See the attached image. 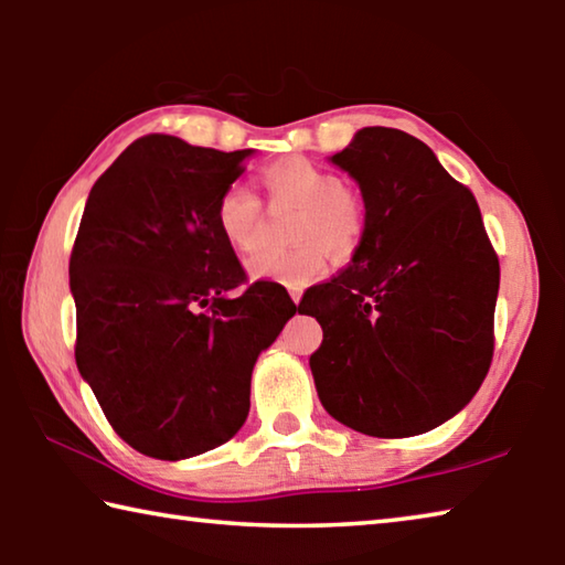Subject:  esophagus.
Returning a JSON list of instances; mask_svg holds the SVG:
<instances>
[{
  "instance_id": "esophagus-1",
  "label": "esophagus",
  "mask_w": 565,
  "mask_h": 565,
  "mask_svg": "<svg viewBox=\"0 0 565 565\" xmlns=\"http://www.w3.org/2000/svg\"><path fill=\"white\" fill-rule=\"evenodd\" d=\"M289 294H291L294 303H299V301H301V289H296V286H294V289H289Z\"/></svg>"
}]
</instances>
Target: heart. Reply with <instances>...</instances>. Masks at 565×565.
Returning <instances> with one entry per match:
<instances>
[{"mask_svg":"<svg viewBox=\"0 0 565 565\" xmlns=\"http://www.w3.org/2000/svg\"><path fill=\"white\" fill-rule=\"evenodd\" d=\"M266 194L274 204L299 209L289 252H262L248 262L252 279L284 286H306L323 276L333 256H351L366 228V206L341 174L303 157H286L262 171ZM214 222L224 242L238 254L262 244V199L244 184H232L216 202Z\"/></svg>","mask_w":565,"mask_h":565,"instance_id":"1","label":"heart"}]
</instances>
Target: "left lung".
Segmentation results:
<instances>
[{"mask_svg": "<svg viewBox=\"0 0 565 565\" xmlns=\"http://www.w3.org/2000/svg\"><path fill=\"white\" fill-rule=\"evenodd\" d=\"M331 161L359 181L366 228L351 264L299 303L323 329V408L379 438L426 434L481 388L493 359L499 256L471 191L424 141L366 127Z\"/></svg>", "mask_w": 565, "mask_h": 565, "instance_id": "8db88e82", "label": "left lung"}]
</instances>
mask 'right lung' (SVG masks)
<instances>
[{
  "instance_id": "right-lung-1",
  "label": "right lung",
  "mask_w": 565,
  "mask_h": 565,
  "mask_svg": "<svg viewBox=\"0 0 565 565\" xmlns=\"http://www.w3.org/2000/svg\"><path fill=\"white\" fill-rule=\"evenodd\" d=\"M246 157L141 137L92 186L74 238L76 366L114 431L161 461L244 426L254 363L296 313L281 284L246 281L214 222Z\"/></svg>"
}]
</instances>
